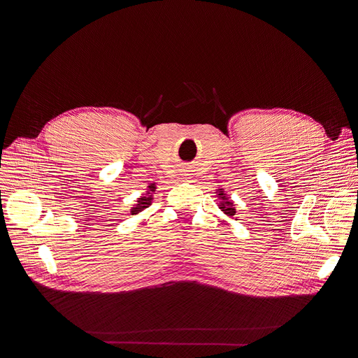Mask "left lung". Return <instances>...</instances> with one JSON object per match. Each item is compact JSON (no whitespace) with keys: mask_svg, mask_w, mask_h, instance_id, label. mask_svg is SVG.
Returning <instances> with one entry per match:
<instances>
[{"mask_svg":"<svg viewBox=\"0 0 358 358\" xmlns=\"http://www.w3.org/2000/svg\"><path fill=\"white\" fill-rule=\"evenodd\" d=\"M219 196H222V201L219 203L220 204V209H222V212H224L227 213L228 216H235V213H236V210L234 209V204H232V201L229 200V199H227L224 197V194L223 193H219Z\"/></svg>","mask_w":358,"mask_h":358,"instance_id":"obj_1","label":"left lung"}]
</instances>
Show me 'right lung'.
Returning <instances> with one entry per match:
<instances>
[{
    "label": "right lung",
    "mask_w": 358,
    "mask_h": 358,
    "mask_svg": "<svg viewBox=\"0 0 358 358\" xmlns=\"http://www.w3.org/2000/svg\"><path fill=\"white\" fill-rule=\"evenodd\" d=\"M149 189H150V192H154V190H155V185H154V184L149 185ZM150 201H152V197H150V196H143V197H141V199L138 200V204L135 206L134 209H131V215H138L139 212H142L145 208H148V206L150 204Z\"/></svg>",
    "instance_id": "add662e5"
}]
</instances>
